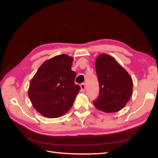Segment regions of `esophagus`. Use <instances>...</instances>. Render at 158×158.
Wrapping results in <instances>:
<instances>
[{"mask_svg": "<svg viewBox=\"0 0 158 158\" xmlns=\"http://www.w3.org/2000/svg\"><path fill=\"white\" fill-rule=\"evenodd\" d=\"M80 87H81V91L82 92H84L85 89V84L84 83H81V85H80Z\"/></svg>", "mask_w": 158, "mask_h": 158, "instance_id": "obj_1", "label": "esophagus"}]
</instances>
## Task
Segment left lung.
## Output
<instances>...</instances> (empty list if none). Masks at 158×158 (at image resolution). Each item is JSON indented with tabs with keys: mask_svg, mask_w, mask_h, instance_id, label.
<instances>
[{
	"mask_svg": "<svg viewBox=\"0 0 158 158\" xmlns=\"http://www.w3.org/2000/svg\"><path fill=\"white\" fill-rule=\"evenodd\" d=\"M95 68L100 90L97 99L93 102L94 106L106 113L118 112L132 94L131 76L115 59L107 54L98 55Z\"/></svg>",
	"mask_w": 158,
	"mask_h": 158,
	"instance_id": "1",
	"label": "left lung"
}]
</instances>
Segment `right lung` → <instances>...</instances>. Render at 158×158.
Wrapping results in <instances>:
<instances>
[{"instance_id": "add662e5", "label": "right lung", "mask_w": 158, "mask_h": 158, "mask_svg": "<svg viewBox=\"0 0 158 158\" xmlns=\"http://www.w3.org/2000/svg\"><path fill=\"white\" fill-rule=\"evenodd\" d=\"M73 58L60 55L45 61L31 81L28 96L33 107L46 118L63 116L73 106L80 87L71 70Z\"/></svg>"}]
</instances>
